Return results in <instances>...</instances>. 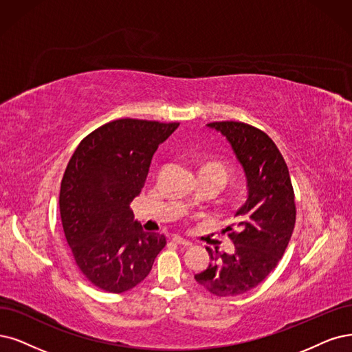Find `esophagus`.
<instances>
[{"instance_id":"34e87169","label":"esophagus","mask_w":352,"mask_h":352,"mask_svg":"<svg viewBox=\"0 0 352 352\" xmlns=\"http://www.w3.org/2000/svg\"><path fill=\"white\" fill-rule=\"evenodd\" d=\"M173 241H174L175 243H178V245H183V246H191V245H192L188 239H184V238H181V236H178V235H174V236H173Z\"/></svg>"}]
</instances>
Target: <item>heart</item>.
<instances>
[{"mask_svg":"<svg viewBox=\"0 0 352 352\" xmlns=\"http://www.w3.org/2000/svg\"><path fill=\"white\" fill-rule=\"evenodd\" d=\"M201 169H214V171H217V173H220L222 175H225V178L228 177V169H226V166H225L223 164H219V162H210V164L204 165Z\"/></svg>","mask_w":352,"mask_h":352,"instance_id":"b5f03b06","label":"heart"}]
</instances>
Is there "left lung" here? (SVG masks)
<instances>
[{"label": "left lung", "instance_id": "8db88e82", "mask_svg": "<svg viewBox=\"0 0 352 352\" xmlns=\"http://www.w3.org/2000/svg\"><path fill=\"white\" fill-rule=\"evenodd\" d=\"M206 126L226 138L242 166L246 200L235 213L238 230L226 228L235 252L206 248L212 263L194 278L214 296H238L256 287L287 248L296 222L294 192L283 155L263 130L239 122Z\"/></svg>", "mask_w": 352, "mask_h": 352}]
</instances>
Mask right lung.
Wrapping results in <instances>:
<instances>
[{
    "label": "right lung",
    "instance_id": "add662e5",
    "mask_svg": "<svg viewBox=\"0 0 352 352\" xmlns=\"http://www.w3.org/2000/svg\"><path fill=\"white\" fill-rule=\"evenodd\" d=\"M179 123L120 119L89 133L63 174L59 209L65 238L82 274L101 290L123 293L145 280L166 241L135 220L130 203L152 156Z\"/></svg>",
    "mask_w": 352,
    "mask_h": 352
}]
</instances>
